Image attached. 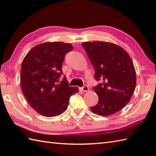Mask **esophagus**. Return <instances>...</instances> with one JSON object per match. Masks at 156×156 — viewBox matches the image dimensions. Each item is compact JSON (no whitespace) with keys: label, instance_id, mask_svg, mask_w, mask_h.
<instances>
[{"label":"esophagus","instance_id":"1","mask_svg":"<svg viewBox=\"0 0 156 156\" xmlns=\"http://www.w3.org/2000/svg\"><path fill=\"white\" fill-rule=\"evenodd\" d=\"M80 90H82V92H88V91H89V88H88V86L85 85V86H83L82 88H80Z\"/></svg>","mask_w":156,"mask_h":156}]
</instances>
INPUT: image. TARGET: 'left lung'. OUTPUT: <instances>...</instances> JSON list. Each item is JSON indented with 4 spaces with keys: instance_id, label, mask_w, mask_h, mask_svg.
Listing matches in <instances>:
<instances>
[{
    "instance_id": "obj_1",
    "label": "left lung",
    "mask_w": 156,
    "mask_h": 156,
    "mask_svg": "<svg viewBox=\"0 0 156 156\" xmlns=\"http://www.w3.org/2000/svg\"><path fill=\"white\" fill-rule=\"evenodd\" d=\"M82 44L95 70V79L102 80L94 88L98 102L91 110L100 115H110L127 104L136 84V73L128 53L108 42H86Z\"/></svg>"
}]
</instances>
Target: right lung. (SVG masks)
<instances>
[{
	"mask_svg": "<svg viewBox=\"0 0 156 156\" xmlns=\"http://www.w3.org/2000/svg\"><path fill=\"white\" fill-rule=\"evenodd\" d=\"M73 46L63 42H47L33 47L24 58L20 70L22 91L29 104L41 115L57 116L66 110L78 87H70L66 78L60 82L62 64Z\"/></svg>",
	"mask_w": 156,
	"mask_h": 156,
	"instance_id": "right-lung-1",
	"label": "right lung"
}]
</instances>
